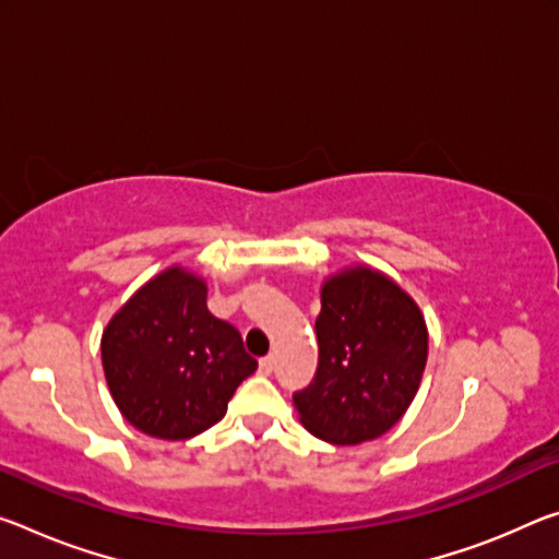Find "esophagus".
I'll use <instances>...</instances> for the list:
<instances>
[{
  "label": "esophagus",
  "mask_w": 559,
  "mask_h": 559,
  "mask_svg": "<svg viewBox=\"0 0 559 559\" xmlns=\"http://www.w3.org/2000/svg\"><path fill=\"white\" fill-rule=\"evenodd\" d=\"M273 368H276V356H265L259 360V370L263 376H271Z\"/></svg>",
  "instance_id": "obj_1"
}]
</instances>
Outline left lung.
Segmentation results:
<instances>
[{"label": "left lung", "mask_w": 559, "mask_h": 559, "mask_svg": "<svg viewBox=\"0 0 559 559\" xmlns=\"http://www.w3.org/2000/svg\"><path fill=\"white\" fill-rule=\"evenodd\" d=\"M318 366L294 393L300 423L335 445L373 440L403 418L418 393L428 331L391 278L353 269L325 281L316 318Z\"/></svg>", "instance_id": "1"}]
</instances>
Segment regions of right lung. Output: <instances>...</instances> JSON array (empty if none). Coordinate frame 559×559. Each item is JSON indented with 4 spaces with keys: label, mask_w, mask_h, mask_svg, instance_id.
I'll use <instances>...</instances> for the list:
<instances>
[{
    "label": "right lung",
    "mask_w": 559,
    "mask_h": 559,
    "mask_svg": "<svg viewBox=\"0 0 559 559\" xmlns=\"http://www.w3.org/2000/svg\"><path fill=\"white\" fill-rule=\"evenodd\" d=\"M102 360L123 418L164 440L216 425L241 380L259 368L238 328L209 311L206 283L181 269L148 281L111 318Z\"/></svg>",
    "instance_id": "right-lung-1"
}]
</instances>
